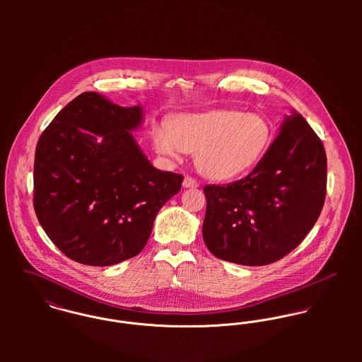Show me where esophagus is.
<instances>
[{
	"label": "esophagus",
	"instance_id": "1",
	"mask_svg": "<svg viewBox=\"0 0 362 362\" xmlns=\"http://www.w3.org/2000/svg\"><path fill=\"white\" fill-rule=\"evenodd\" d=\"M182 185H184V188H197L199 184H198V181H197V180H194L192 177L187 175V177L184 178Z\"/></svg>",
	"mask_w": 362,
	"mask_h": 362
}]
</instances>
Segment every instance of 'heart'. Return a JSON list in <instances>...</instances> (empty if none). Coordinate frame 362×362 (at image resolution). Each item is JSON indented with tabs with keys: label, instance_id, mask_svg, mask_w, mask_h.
I'll use <instances>...</instances> for the list:
<instances>
[{
	"label": "heart",
	"instance_id": "b5f03b06",
	"mask_svg": "<svg viewBox=\"0 0 362 362\" xmlns=\"http://www.w3.org/2000/svg\"><path fill=\"white\" fill-rule=\"evenodd\" d=\"M152 138L158 153L178 158L195 152V164L205 177L228 180L258 161L270 144L272 129L255 112L213 110L181 114L170 125L155 124Z\"/></svg>",
	"mask_w": 362,
	"mask_h": 362
}]
</instances>
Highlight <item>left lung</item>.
<instances>
[{
  "label": "left lung",
  "instance_id": "obj_1",
  "mask_svg": "<svg viewBox=\"0 0 362 362\" xmlns=\"http://www.w3.org/2000/svg\"><path fill=\"white\" fill-rule=\"evenodd\" d=\"M202 234L227 262L263 266L297 248L326 197V153L305 118L293 111L257 167L226 185H206Z\"/></svg>",
  "mask_w": 362,
  "mask_h": 362
}]
</instances>
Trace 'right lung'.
<instances>
[{
	"mask_svg": "<svg viewBox=\"0 0 362 362\" xmlns=\"http://www.w3.org/2000/svg\"><path fill=\"white\" fill-rule=\"evenodd\" d=\"M142 119L141 105L85 92L40 135L33 206L65 257L89 266L136 257L158 210L180 192L184 177L155 168L131 134Z\"/></svg>",
	"mask_w": 362,
	"mask_h": 362,
	"instance_id": "obj_1",
	"label": "right lung"
}]
</instances>
